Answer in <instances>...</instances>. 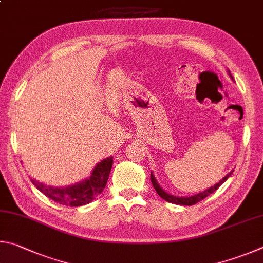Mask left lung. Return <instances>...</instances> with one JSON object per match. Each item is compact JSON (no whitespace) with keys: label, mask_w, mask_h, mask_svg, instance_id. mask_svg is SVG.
Masks as SVG:
<instances>
[{"label":"left lung","mask_w":263,"mask_h":263,"mask_svg":"<svg viewBox=\"0 0 263 263\" xmlns=\"http://www.w3.org/2000/svg\"><path fill=\"white\" fill-rule=\"evenodd\" d=\"M230 72V71H229ZM230 76H231V73H230ZM232 77V76H231ZM232 172H230L228 176H225L222 180H220L218 183H216L215 186L208 188V190H205L204 192H201L199 193V194H196L194 196H188V197H178V196H173V195H170L167 194L166 192H164L162 188L159 187V185L157 183V181H156V179L154 177V174H151V182H153V185L155 187L156 192H157V194L162 197V199H164L165 201L170 202V203H173V204H180V205H193V204H196L197 202L202 201L203 199H205L206 196H209L210 194H213V193L215 191L218 190V187L222 185V183H224L225 181L228 180V178L231 176Z\"/></svg>","instance_id":"obj_1"}]
</instances>
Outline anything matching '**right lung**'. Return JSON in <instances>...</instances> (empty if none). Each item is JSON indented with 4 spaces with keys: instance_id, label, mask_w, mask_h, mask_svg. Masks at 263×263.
<instances>
[{
    "instance_id": "add662e5",
    "label": "right lung",
    "mask_w": 263,
    "mask_h": 263,
    "mask_svg": "<svg viewBox=\"0 0 263 263\" xmlns=\"http://www.w3.org/2000/svg\"><path fill=\"white\" fill-rule=\"evenodd\" d=\"M113 157H108L97 165L91 177L86 179L78 185L67 187V188H54L46 186L44 183L35 181L31 179L33 185L45 194L50 200L58 202L59 204L69 205V206H80L90 203V202L98 196L107 183L108 176L112 168Z\"/></svg>"
}]
</instances>
